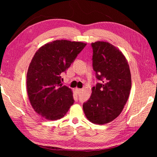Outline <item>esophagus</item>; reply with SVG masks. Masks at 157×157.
Returning a JSON list of instances; mask_svg holds the SVG:
<instances>
[{
  "mask_svg": "<svg viewBox=\"0 0 157 157\" xmlns=\"http://www.w3.org/2000/svg\"><path fill=\"white\" fill-rule=\"evenodd\" d=\"M75 91L77 92V93H78V94H79L80 92H81V89H80V88H75Z\"/></svg>",
  "mask_w": 157,
  "mask_h": 157,
  "instance_id": "34e87169",
  "label": "esophagus"
}]
</instances>
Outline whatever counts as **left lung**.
I'll return each mask as SVG.
<instances>
[{
    "label": "left lung",
    "mask_w": 157,
    "mask_h": 157,
    "mask_svg": "<svg viewBox=\"0 0 157 157\" xmlns=\"http://www.w3.org/2000/svg\"><path fill=\"white\" fill-rule=\"evenodd\" d=\"M92 67L98 82L88 100L83 103L88 119L96 124L110 122L120 115L131 89V74L122 52L111 44L98 41L91 44Z\"/></svg>",
    "instance_id": "8db88e82"
}]
</instances>
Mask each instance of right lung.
Masks as SVG:
<instances>
[{
	"label": "right lung",
	"mask_w": 157,
	"mask_h": 157,
	"mask_svg": "<svg viewBox=\"0 0 157 157\" xmlns=\"http://www.w3.org/2000/svg\"><path fill=\"white\" fill-rule=\"evenodd\" d=\"M86 44L65 40L42 46L35 53L27 74V89L34 110L47 120L60 119L75 100L71 90L61 84L65 73Z\"/></svg>",
	"instance_id": "add662e5"
}]
</instances>
